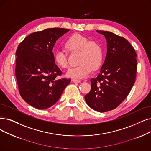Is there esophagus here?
<instances>
[{"label": "esophagus", "mask_w": 151, "mask_h": 151, "mask_svg": "<svg viewBox=\"0 0 151 151\" xmlns=\"http://www.w3.org/2000/svg\"><path fill=\"white\" fill-rule=\"evenodd\" d=\"M72 81H73V83H81V81L79 80H76V79H73L72 80Z\"/></svg>", "instance_id": "34e87169"}]
</instances>
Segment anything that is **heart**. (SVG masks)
Here are the masks:
<instances>
[{
    "mask_svg": "<svg viewBox=\"0 0 151 151\" xmlns=\"http://www.w3.org/2000/svg\"><path fill=\"white\" fill-rule=\"evenodd\" d=\"M65 47L70 52L80 51L79 62L76 67L70 68L67 71V76L76 80H80L87 76L93 68H99L102 62L103 51L101 45L96 41H91L80 35H74L68 38L65 44ZM54 60L58 66L68 67L67 53L58 49L54 52Z\"/></svg>",
    "mask_w": 151,
    "mask_h": 151,
    "instance_id": "b5f03b06",
    "label": "heart"
}]
</instances>
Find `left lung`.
Wrapping results in <instances>:
<instances>
[{"mask_svg": "<svg viewBox=\"0 0 151 151\" xmlns=\"http://www.w3.org/2000/svg\"><path fill=\"white\" fill-rule=\"evenodd\" d=\"M107 40V55L100 73L91 80V89L84 99L99 112L112 110L124 100L135 83L136 53L123 37L112 32L96 31Z\"/></svg>", "mask_w": 151, "mask_h": 151, "instance_id": "8db88e82", "label": "left lung"}]
</instances>
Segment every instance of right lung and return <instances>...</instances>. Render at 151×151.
Wrapping results in <instances>:
<instances>
[{
  "instance_id": "obj_1",
  "label": "right lung",
  "mask_w": 151,
  "mask_h": 151,
  "mask_svg": "<svg viewBox=\"0 0 151 151\" xmlns=\"http://www.w3.org/2000/svg\"><path fill=\"white\" fill-rule=\"evenodd\" d=\"M70 30L48 28L28 35L16 52L15 75L23 100L38 109L55 104L71 79L57 80L62 74L55 63L52 52L58 39Z\"/></svg>"
}]
</instances>
